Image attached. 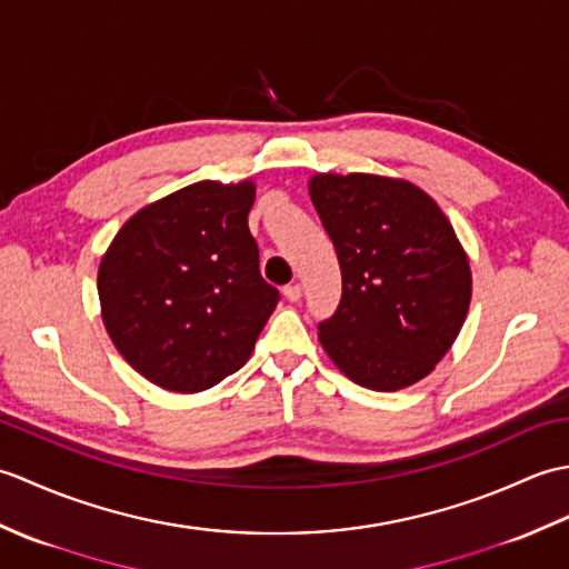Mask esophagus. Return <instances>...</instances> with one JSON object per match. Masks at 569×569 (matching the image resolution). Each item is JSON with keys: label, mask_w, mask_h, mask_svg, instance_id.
Wrapping results in <instances>:
<instances>
[{"label": "esophagus", "mask_w": 569, "mask_h": 569, "mask_svg": "<svg viewBox=\"0 0 569 569\" xmlns=\"http://www.w3.org/2000/svg\"><path fill=\"white\" fill-rule=\"evenodd\" d=\"M283 296L291 300V303H298V300L303 298V288H300L298 283H291V286L283 288Z\"/></svg>", "instance_id": "34e87169"}]
</instances>
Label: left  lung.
<instances>
[{
	"instance_id": "left-lung-1",
	"label": "left lung",
	"mask_w": 569,
	"mask_h": 569,
	"mask_svg": "<svg viewBox=\"0 0 569 569\" xmlns=\"http://www.w3.org/2000/svg\"><path fill=\"white\" fill-rule=\"evenodd\" d=\"M308 188L342 269L340 306L318 325L325 352L371 391L426 379L462 330L471 298L450 220L408 180L318 173Z\"/></svg>"
}]
</instances>
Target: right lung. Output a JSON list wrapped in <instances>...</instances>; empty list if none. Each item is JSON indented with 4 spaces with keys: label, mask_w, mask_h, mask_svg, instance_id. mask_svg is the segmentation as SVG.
<instances>
[{
    "label": "right lung",
    "mask_w": 569,
    "mask_h": 569,
    "mask_svg": "<svg viewBox=\"0 0 569 569\" xmlns=\"http://www.w3.org/2000/svg\"><path fill=\"white\" fill-rule=\"evenodd\" d=\"M251 180H200L129 217L100 261L107 335L166 391L198 393L247 365L278 303L259 273Z\"/></svg>",
    "instance_id": "1"
}]
</instances>
